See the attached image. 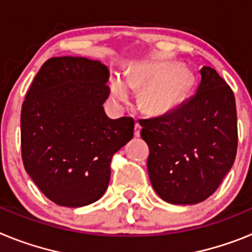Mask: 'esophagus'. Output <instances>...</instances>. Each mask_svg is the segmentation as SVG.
I'll list each match as a JSON object with an SVG mask.
<instances>
[{
    "mask_svg": "<svg viewBox=\"0 0 252 252\" xmlns=\"http://www.w3.org/2000/svg\"><path fill=\"white\" fill-rule=\"evenodd\" d=\"M140 131H141V126H140L139 122H136V124H135V131H133L135 136H136V137L140 136Z\"/></svg>",
    "mask_w": 252,
    "mask_h": 252,
    "instance_id": "1",
    "label": "esophagus"
}]
</instances>
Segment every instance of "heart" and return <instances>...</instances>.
<instances>
[{"label": "heart", "instance_id": "obj_1", "mask_svg": "<svg viewBox=\"0 0 252 252\" xmlns=\"http://www.w3.org/2000/svg\"><path fill=\"white\" fill-rule=\"evenodd\" d=\"M137 97L139 106L150 115L171 112L183 103L192 91L194 75L184 66H171L165 62H140L131 64L125 81L115 75L111 79V97L116 103L130 98V88L143 86Z\"/></svg>", "mask_w": 252, "mask_h": 252}]
</instances>
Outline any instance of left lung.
I'll use <instances>...</instances> for the list:
<instances>
[{
  "label": "left lung",
  "mask_w": 252,
  "mask_h": 252,
  "mask_svg": "<svg viewBox=\"0 0 252 252\" xmlns=\"http://www.w3.org/2000/svg\"><path fill=\"white\" fill-rule=\"evenodd\" d=\"M197 93L171 112L140 120L149 145L151 186L162 201L197 204L212 195L237 151L235 95L215 69L203 66Z\"/></svg>",
  "instance_id": "left-lung-1"
}]
</instances>
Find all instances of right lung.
Instances as JSON below:
<instances>
[{
    "mask_svg": "<svg viewBox=\"0 0 252 252\" xmlns=\"http://www.w3.org/2000/svg\"><path fill=\"white\" fill-rule=\"evenodd\" d=\"M110 70L99 60H46L21 108L25 170L51 202L83 207L98 201L111 177L113 154L133 136L132 117L112 120L103 103Z\"/></svg>",
    "mask_w": 252,
    "mask_h": 252,
    "instance_id": "right-lung-1",
    "label": "right lung"
}]
</instances>
